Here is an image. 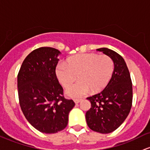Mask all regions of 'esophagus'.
I'll return each instance as SVG.
<instances>
[{"label":"esophagus","mask_w":150,"mask_h":150,"mask_svg":"<svg viewBox=\"0 0 150 150\" xmlns=\"http://www.w3.org/2000/svg\"><path fill=\"white\" fill-rule=\"evenodd\" d=\"M81 101V99H75L74 100V102L75 103V104H78V103H80Z\"/></svg>","instance_id":"obj_1"}]
</instances>
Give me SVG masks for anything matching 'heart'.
Returning <instances> with one entry per match:
<instances>
[{
	"mask_svg": "<svg viewBox=\"0 0 150 150\" xmlns=\"http://www.w3.org/2000/svg\"><path fill=\"white\" fill-rule=\"evenodd\" d=\"M114 71V62L106 55L82 53L67 60V63L60 62L55 73L59 82L68 87L78 75L80 80L67 89L66 93L72 98H80L90 90L99 92L108 85Z\"/></svg>",
	"mask_w": 150,
	"mask_h": 150,
	"instance_id": "obj_1",
	"label": "heart"
}]
</instances>
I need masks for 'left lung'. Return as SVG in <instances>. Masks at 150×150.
<instances>
[{"label": "left lung", "instance_id": "left-lung-1", "mask_svg": "<svg viewBox=\"0 0 150 150\" xmlns=\"http://www.w3.org/2000/svg\"><path fill=\"white\" fill-rule=\"evenodd\" d=\"M97 50L111 57L115 68L104 90L87 98L91 108L85 117L92 130L107 134L117 129L129 115L132 104V83L126 62L120 55L106 47Z\"/></svg>", "mask_w": 150, "mask_h": 150}]
</instances>
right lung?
<instances>
[{"instance_id":"right-lung-1","label":"right lung","mask_w":150,"mask_h":150,"mask_svg":"<svg viewBox=\"0 0 150 150\" xmlns=\"http://www.w3.org/2000/svg\"><path fill=\"white\" fill-rule=\"evenodd\" d=\"M60 51L35 49L25 58L18 74L19 103L30 124L40 132L52 134L66 127L75 103L63 96L55 68Z\"/></svg>"}]
</instances>
